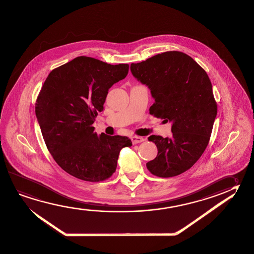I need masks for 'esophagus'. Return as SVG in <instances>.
<instances>
[{
	"mask_svg": "<svg viewBox=\"0 0 254 254\" xmlns=\"http://www.w3.org/2000/svg\"><path fill=\"white\" fill-rule=\"evenodd\" d=\"M144 140H145V138H142V137H138V136H133V137H131V142H132L133 145L138 144V143L143 142Z\"/></svg>",
	"mask_w": 254,
	"mask_h": 254,
	"instance_id": "obj_1",
	"label": "esophagus"
}]
</instances>
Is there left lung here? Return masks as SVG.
Instances as JSON below:
<instances>
[{
    "label": "left lung",
    "mask_w": 254,
    "mask_h": 254,
    "mask_svg": "<svg viewBox=\"0 0 254 254\" xmlns=\"http://www.w3.org/2000/svg\"><path fill=\"white\" fill-rule=\"evenodd\" d=\"M130 71L150 89V115L172 124V138H148L158 154L146 168L161 178L180 175L197 162L211 138L218 108L210 78L191 57L176 51L132 63Z\"/></svg>",
    "instance_id": "left-lung-1"
}]
</instances>
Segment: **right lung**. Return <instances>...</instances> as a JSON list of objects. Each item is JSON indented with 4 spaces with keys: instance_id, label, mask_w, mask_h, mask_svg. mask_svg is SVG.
Returning <instances> with one entry per match:
<instances>
[{
    "instance_id": "1",
    "label": "right lung",
    "mask_w": 254,
    "mask_h": 254,
    "mask_svg": "<svg viewBox=\"0 0 254 254\" xmlns=\"http://www.w3.org/2000/svg\"><path fill=\"white\" fill-rule=\"evenodd\" d=\"M129 64H110L90 57L73 59L49 73L35 115L48 150L64 172L82 181H106L116 172L127 137L94 132L92 124L111 87L125 79Z\"/></svg>"
}]
</instances>
